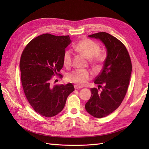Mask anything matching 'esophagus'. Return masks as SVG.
Wrapping results in <instances>:
<instances>
[{
  "mask_svg": "<svg viewBox=\"0 0 149 149\" xmlns=\"http://www.w3.org/2000/svg\"><path fill=\"white\" fill-rule=\"evenodd\" d=\"M74 88H75V89L76 90V89H80V88H82L83 87L78 86V85H74Z\"/></svg>",
  "mask_w": 149,
  "mask_h": 149,
  "instance_id": "1",
  "label": "esophagus"
}]
</instances>
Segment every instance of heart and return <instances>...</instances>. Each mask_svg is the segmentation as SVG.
<instances>
[{"label": "heart", "instance_id": "b5f03b06", "mask_svg": "<svg viewBox=\"0 0 149 149\" xmlns=\"http://www.w3.org/2000/svg\"><path fill=\"white\" fill-rule=\"evenodd\" d=\"M75 50L81 53L87 58L95 68H100L104 64L106 56L103 53L99 52L100 47L99 44L90 39H83L79 41L74 47ZM72 55L70 50H66L63 54V62L65 67H70L72 65ZM92 76L91 72L88 70L76 69L70 72L66 76L68 81L75 84L83 85L90 79Z\"/></svg>", "mask_w": 149, "mask_h": 149}]
</instances>
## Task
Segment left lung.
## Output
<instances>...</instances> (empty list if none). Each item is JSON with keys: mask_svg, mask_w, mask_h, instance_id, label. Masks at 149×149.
<instances>
[{"mask_svg": "<svg viewBox=\"0 0 149 149\" xmlns=\"http://www.w3.org/2000/svg\"><path fill=\"white\" fill-rule=\"evenodd\" d=\"M88 36L100 39L107 52L102 71L94 80L98 88H91V97L85 104L88 113L100 118L113 113L122 102L128 90L132 63L125 46L116 38L106 32Z\"/></svg>", "mask_w": 149, "mask_h": 149, "instance_id": "8db88e82", "label": "left lung"}]
</instances>
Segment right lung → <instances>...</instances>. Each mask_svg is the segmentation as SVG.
Returning <instances> with one entry per match:
<instances>
[{
  "label": "right lung",
  "mask_w": 149,
  "mask_h": 149,
  "mask_svg": "<svg viewBox=\"0 0 149 149\" xmlns=\"http://www.w3.org/2000/svg\"><path fill=\"white\" fill-rule=\"evenodd\" d=\"M70 42L68 35L43 34L30 41L22 53L20 68L24 94L33 109L43 116H54L61 112L74 91L72 83L52 84L53 76L60 75L63 54Z\"/></svg>",
  "instance_id": "1"
}]
</instances>
